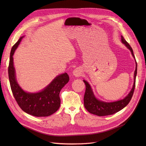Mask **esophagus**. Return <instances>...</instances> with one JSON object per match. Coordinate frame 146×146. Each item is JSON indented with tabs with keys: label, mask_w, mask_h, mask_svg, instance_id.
<instances>
[{
	"label": "esophagus",
	"mask_w": 146,
	"mask_h": 146,
	"mask_svg": "<svg viewBox=\"0 0 146 146\" xmlns=\"http://www.w3.org/2000/svg\"><path fill=\"white\" fill-rule=\"evenodd\" d=\"M81 70L77 68V69H75L73 71V76H74L75 77H78V76H80L81 75Z\"/></svg>",
	"instance_id": "esophagus-1"
}]
</instances>
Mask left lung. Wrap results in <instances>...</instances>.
<instances>
[{
	"instance_id": "obj_1",
	"label": "left lung",
	"mask_w": 146,
	"mask_h": 146,
	"mask_svg": "<svg viewBox=\"0 0 146 146\" xmlns=\"http://www.w3.org/2000/svg\"><path fill=\"white\" fill-rule=\"evenodd\" d=\"M121 42L124 44L125 46L131 51L133 57L135 59V57L133 54V51L132 47L128 43L127 41L125 40L122 36H121ZM136 74L137 63L136 61V69L134 73V82L132 90H131L129 93L123 99L113 102H106L98 99L95 96L89 83L86 80H83L86 87V92L84 96V106L87 110L90 113L98 116H105L113 114L123 109L125 107L128 105V104L131 101L133 96L135 87Z\"/></svg>"
}]
</instances>
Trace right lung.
Listing matches in <instances>:
<instances>
[{
	"label": "right lung",
	"instance_id": "1",
	"mask_svg": "<svg viewBox=\"0 0 146 146\" xmlns=\"http://www.w3.org/2000/svg\"><path fill=\"white\" fill-rule=\"evenodd\" d=\"M23 37L19 38L10 52L8 72L11 89L18 105L24 111L35 117H47L59 109L60 105L59 93L69 81V77L66 73L59 74L49 85L38 92L30 93L24 91L16 80L13 57Z\"/></svg>",
	"mask_w": 146,
	"mask_h": 146
}]
</instances>
